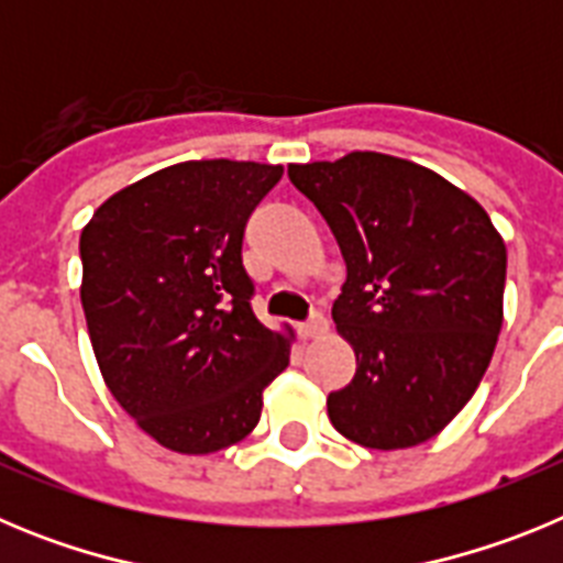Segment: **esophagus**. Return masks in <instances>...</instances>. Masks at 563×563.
<instances>
[{
    "label": "esophagus",
    "mask_w": 563,
    "mask_h": 563,
    "mask_svg": "<svg viewBox=\"0 0 563 563\" xmlns=\"http://www.w3.org/2000/svg\"><path fill=\"white\" fill-rule=\"evenodd\" d=\"M327 330H330V324H327L324 312H316V316H312L307 324L298 327V332H301V338H305V341H312V338L327 335Z\"/></svg>",
    "instance_id": "1"
}]
</instances>
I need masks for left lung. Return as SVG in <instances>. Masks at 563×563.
<instances>
[{"label": "left lung", "mask_w": 563, "mask_h": 563, "mask_svg": "<svg viewBox=\"0 0 563 563\" xmlns=\"http://www.w3.org/2000/svg\"><path fill=\"white\" fill-rule=\"evenodd\" d=\"M287 174L346 262L332 321L357 369L327 397L332 426L363 449L431 440L474 397L494 357L505 239L471 194L391 154L290 163Z\"/></svg>", "instance_id": "obj_1"}]
</instances>
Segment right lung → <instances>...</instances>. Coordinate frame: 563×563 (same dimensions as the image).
<instances>
[{
  "instance_id": "right-lung-1",
  "label": "right lung",
  "mask_w": 563,
  "mask_h": 563,
  "mask_svg": "<svg viewBox=\"0 0 563 563\" xmlns=\"http://www.w3.org/2000/svg\"><path fill=\"white\" fill-rule=\"evenodd\" d=\"M285 168L186 161L114 191L81 231V305L107 389L157 445L213 454L245 440L292 330L251 310L245 222Z\"/></svg>"
}]
</instances>
